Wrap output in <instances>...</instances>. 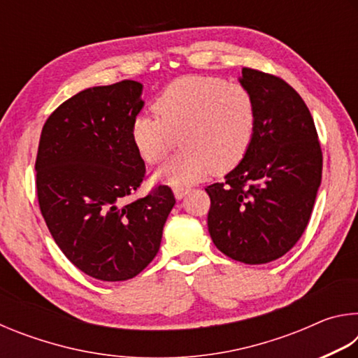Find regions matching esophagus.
Wrapping results in <instances>:
<instances>
[{
  "mask_svg": "<svg viewBox=\"0 0 358 358\" xmlns=\"http://www.w3.org/2000/svg\"><path fill=\"white\" fill-rule=\"evenodd\" d=\"M187 192H189V187H185V186L173 187V196L177 201H181V199H183Z\"/></svg>",
  "mask_w": 358,
  "mask_h": 358,
  "instance_id": "1",
  "label": "esophagus"
}]
</instances>
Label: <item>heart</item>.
I'll return each mask as SVG.
<instances>
[{
    "mask_svg": "<svg viewBox=\"0 0 358 358\" xmlns=\"http://www.w3.org/2000/svg\"><path fill=\"white\" fill-rule=\"evenodd\" d=\"M153 110L157 118L142 115L132 121V143L142 159L155 166L172 153L180 138L183 150L156 173L172 186L232 171L256 136L257 102L251 90L221 77H180L162 90Z\"/></svg>",
    "mask_w": 358,
    "mask_h": 358,
    "instance_id": "1",
    "label": "heart"
}]
</instances>
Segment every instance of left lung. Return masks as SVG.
<instances>
[{
	"label": "left lung",
	"mask_w": 358,
	"mask_h": 358,
	"mask_svg": "<svg viewBox=\"0 0 358 358\" xmlns=\"http://www.w3.org/2000/svg\"><path fill=\"white\" fill-rule=\"evenodd\" d=\"M240 83L257 102L256 136L226 181L205 187L208 232L227 257L257 265L284 256L305 232L322 178V150L305 101L287 82L243 68Z\"/></svg>",
	"instance_id": "obj_1"
}]
</instances>
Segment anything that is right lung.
<instances>
[{
    "label": "right lung",
    "instance_id": "1",
    "mask_svg": "<svg viewBox=\"0 0 358 358\" xmlns=\"http://www.w3.org/2000/svg\"><path fill=\"white\" fill-rule=\"evenodd\" d=\"M142 83L93 87L47 118L36 156L41 213L59 250L101 281L137 276L159 251L175 205L159 185L128 202L145 178L131 128L143 101Z\"/></svg>",
    "mask_w": 358,
    "mask_h": 358
}]
</instances>
